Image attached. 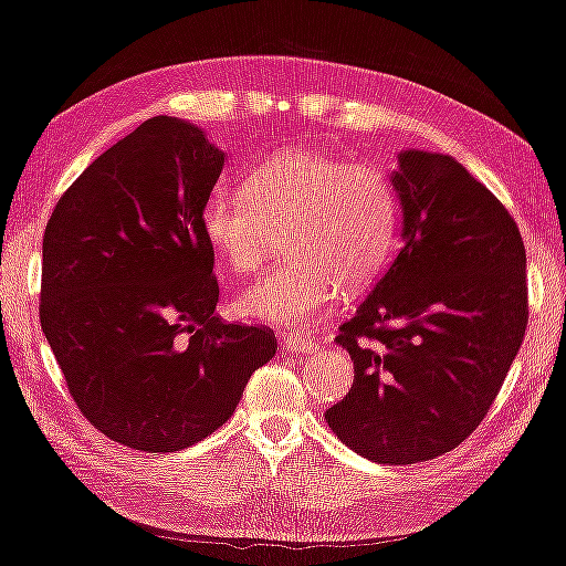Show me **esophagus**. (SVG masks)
Masks as SVG:
<instances>
[{
	"mask_svg": "<svg viewBox=\"0 0 566 566\" xmlns=\"http://www.w3.org/2000/svg\"><path fill=\"white\" fill-rule=\"evenodd\" d=\"M284 340V348L286 350H294V353H317L319 345L315 340H310L307 335H300V333H286L282 335Z\"/></svg>",
	"mask_w": 566,
	"mask_h": 566,
	"instance_id": "esophagus-1",
	"label": "esophagus"
}]
</instances>
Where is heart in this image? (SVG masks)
I'll return each instance as SVG.
<instances>
[{
    "instance_id": "b5f03b06",
    "label": "heart",
    "mask_w": 566,
    "mask_h": 566,
    "mask_svg": "<svg viewBox=\"0 0 566 566\" xmlns=\"http://www.w3.org/2000/svg\"><path fill=\"white\" fill-rule=\"evenodd\" d=\"M401 198L374 163H348L315 147H290L249 172L241 190L213 188L202 200V233L226 269L249 276L272 256L280 266L241 292V315L310 323L340 290L358 292L384 274L399 241Z\"/></svg>"
}]
</instances>
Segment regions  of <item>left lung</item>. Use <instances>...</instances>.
I'll list each match as a JSON object with an SVG mask.
<instances>
[{
  "mask_svg": "<svg viewBox=\"0 0 566 566\" xmlns=\"http://www.w3.org/2000/svg\"><path fill=\"white\" fill-rule=\"evenodd\" d=\"M391 180L403 247L337 331L356 378L325 419L364 458L415 465L465 442L499 396L528 323L526 249L450 155L401 151Z\"/></svg>",
  "mask_w": 566,
  "mask_h": 566,
  "instance_id": "1",
  "label": "left lung"
}]
</instances>
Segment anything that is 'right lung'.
Wrapping results in <instances>:
<instances>
[{
	"label": "right lung",
	"mask_w": 566,
	"mask_h": 566,
	"mask_svg": "<svg viewBox=\"0 0 566 566\" xmlns=\"http://www.w3.org/2000/svg\"><path fill=\"white\" fill-rule=\"evenodd\" d=\"M221 170L198 126L155 116L81 172L42 235V333L81 415L132 450L206 440L276 353L272 327L213 315L202 200Z\"/></svg>",
	"instance_id": "add662e5"
}]
</instances>
